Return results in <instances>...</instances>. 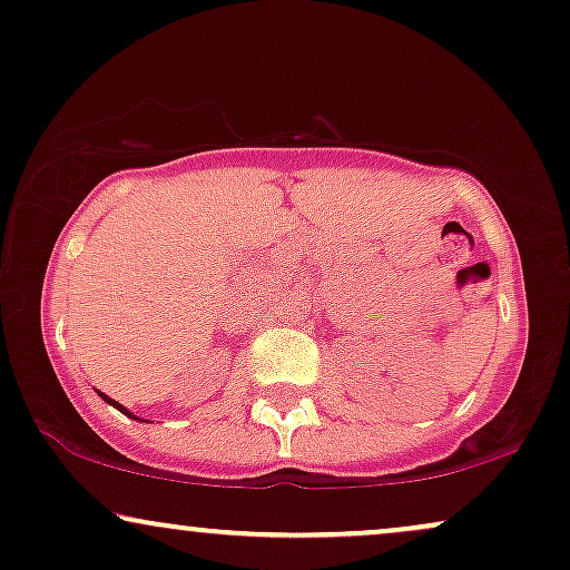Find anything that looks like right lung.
<instances>
[{"instance_id":"1","label":"right lung","mask_w":570,"mask_h":570,"mask_svg":"<svg viewBox=\"0 0 570 570\" xmlns=\"http://www.w3.org/2000/svg\"><path fill=\"white\" fill-rule=\"evenodd\" d=\"M99 395H101V397H105V401H107V403H109V405H115V409H117V411H122V413H125V416H130V419H136V416H132V413H130V411H128V409H122V405H120V403H117V401H112V397H109V395H105V393H99Z\"/></svg>"}]
</instances>
